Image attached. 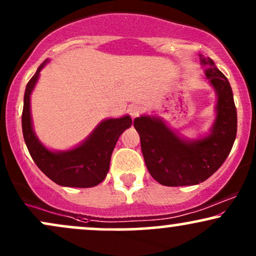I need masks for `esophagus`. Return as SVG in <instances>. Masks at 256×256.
<instances>
[{"label":"esophagus","mask_w":256,"mask_h":256,"mask_svg":"<svg viewBox=\"0 0 256 256\" xmlns=\"http://www.w3.org/2000/svg\"><path fill=\"white\" fill-rule=\"evenodd\" d=\"M128 114H130L132 119L137 118V116L140 114V107H138V106H134V104L130 106V107H128Z\"/></svg>","instance_id":"1"}]
</instances>
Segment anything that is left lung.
Wrapping results in <instances>:
<instances>
[{"label":"left lung","mask_w":256,"mask_h":256,"mask_svg":"<svg viewBox=\"0 0 256 256\" xmlns=\"http://www.w3.org/2000/svg\"><path fill=\"white\" fill-rule=\"evenodd\" d=\"M202 64H210L206 76L218 94L216 119L210 136L186 142L158 118L134 120L146 168L155 180L166 186L204 182L224 164L236 140L237 110L231 85L210 58H202Z\"/></svg>","instance_id":"obj_1"}]
</instances>
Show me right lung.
I'll return each mask as SVG.
<instances>
[{
  "label": "right lung",
  "instance_id": "obj_1",
  "mask_svg": "<svg viewBox=\"0 0 256 256\" xmlns=\"http://www.w3.org/2000/svg\"><path fill=\"white\" fill-rule=\"evenodd\" d=\"M43 62L26 85L22 108V134L34 164L52 182L62 186L91 188L101 183L110 170V156L120 134L132 125L128 116L102 122L90 137L77 148L52 152L40 144L32 130L30 95L34 90Z\"/></svg>",
  "mask_w": 256,
  "mask_h": 256
}]
</instances>
